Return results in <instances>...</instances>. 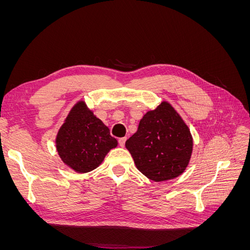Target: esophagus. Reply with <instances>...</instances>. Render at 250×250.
Listing matches in <instances>:
<instances>
[{
	"label": "esophagus",
	"mask_w": 250,
	"mask_h": 250,
	"mask_svg": "<svg viewBox=\"0 0 250 250\" xmlns=\"http://www.w3.org/2000/svg\"><path fill=\"white\" fill-rule=\"evenodd\" d=\"M125 142H126V138H121L119 139V145L121 147H124L125 146Z\"/></svg>",
	"instance_id": "obj_1"
}]
</instances>
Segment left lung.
Wrapping results in <instances>:
<instances>
[{
  "label": "left lung",
  "mask_w": 250,
  "mask_h": 250,
  "mask_svg": "<svg viewBox=\"0 0 250 250\" xmlns=\"http://www.w3.org/2000/svg\"><path fill=\"white\" fill-rule=\"evenodd\" d=\"M137 168L153 181L175 178L190 161L193 141L190 130L167 102L148 111L138 131L125 143Z\"/></svg>",
  "instance_id": "left-lung-1"
}]
</instances>
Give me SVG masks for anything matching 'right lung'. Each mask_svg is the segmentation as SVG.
Instances as JSON below:
<instances>
[{
  "instance_id": "1",
  "label": "right lung",
  "mask_w": 250,
  "mask_h": 250,
  "mask_svg": "<svg viewBox=\"0 0 250 250\" xmlns=\"http://www.w3.org/2000/svg\"><path fill=\"white\" fill-rule=\"evenodd\" d=\"M117 144L108 128L82 101L72 108L56 139L60 158L79 173L96 169Z\"/></svg>"
}]
</instances>
